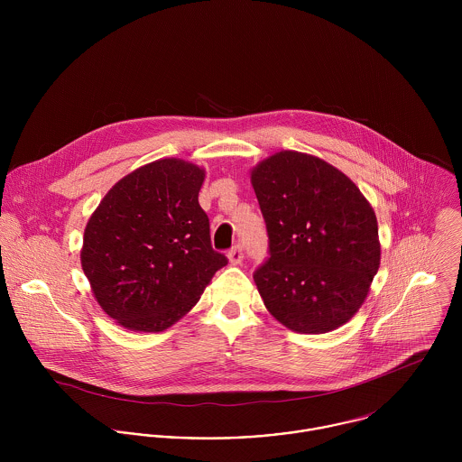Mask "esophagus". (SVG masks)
<instances>
[{
    "instance_id": "esophagus-1",
    "label": "esophagus",
    "mask_w": 462,
    "mask_h": 462,
    "mask_svg": "<svg viewBox=\"0 0 462 462\" xmlns=\"http://www.w3.org/2000/svg\"><path fill=\"white\" fill-rule=\"evenodd\" d=\"M227 258H229V263L231 264L242 263L244 262V249H242V245L231 247L229 253H227Z\"/></svg>"
}]
</instances>
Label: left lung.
<instances>
[{"mask_svg": "<svg viewBox=\"0 0 462 462\" xmlns=\"http://www.w3.org/2000/svg\"><path fill=\"white\" fill-rule=\"evenodd\" d=\"M268 258L254 270L266 310L288 329L320 334L348 322L379 270L375 213L328 162L281 151L251 174Z\"/></svg>", "mask_w": 462, "mask_h": 462, "instance_id": "8db88e82", "label": "left lung"}]
</instances>
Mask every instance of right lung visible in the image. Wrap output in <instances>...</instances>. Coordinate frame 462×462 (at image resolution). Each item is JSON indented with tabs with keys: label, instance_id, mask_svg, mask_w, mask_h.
Wrapping results in <instances>:
<instances>
[{
	"label": "right lung",
	"instance_id": "right-lung-1",
	"mask_svg": "<svg viewBox=\"0 0 462 462\" xmlns=\"http://www.w3.org/2000/svg\"><path fill=\"white\" fill-rule=\"evenodd\" d=\"M202 181L204 171L192 163L158 160L114 185L92 213L81 266L99 306L121 326L171 328L227 264L211 247Z\"/></svg>",
	"mask_w": 462,
	"mask_h": 462
}]
</instances>
